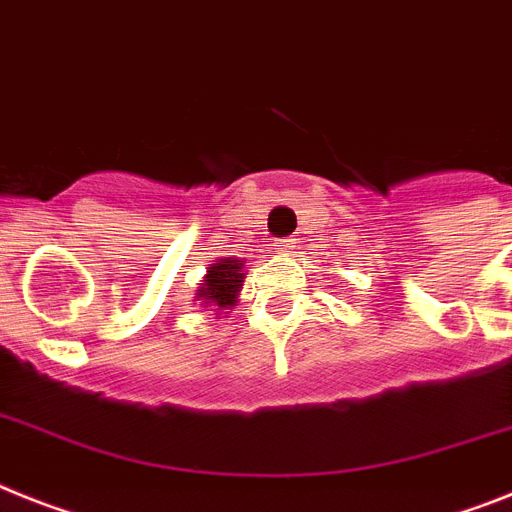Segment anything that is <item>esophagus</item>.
<instances>
[{"mask_svg": "<svg viewBox=\"0 0 512 512\" xmlns=\"http://www.w3.org/2000/svg\"><path fill=\"white\" fill-rule=\"evenodd\" d=\"M294 249H296V239H291V236H283V239H278L276 242L278 255H291Z\"/></svg>", "mask_w": 512, "mask_h": 512, "instance_id": "obj_1", "label": "esophagus"}]
</instances>
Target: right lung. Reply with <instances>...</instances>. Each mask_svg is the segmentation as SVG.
Masks as SVG:
<instances>
[{
	"mask_svg": "<svg viewBox=\"0 0 512 512\" xmlns=\"http://www.w3.org/2000/svg\"><path fill=\"white\" fill-rule=\"evenodd\" d=\"M242 260H218L213 268L208 270L205 283H200L197 289V299H205V304H216V307H234L236 291L242 286Z\"/></svg>",
	"mask_w": 512,
	"mask_h": 512,
	"instance_id": "right-lung-1",
	"label": "right lung"
}]
</instances>
